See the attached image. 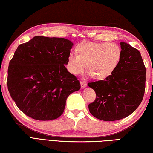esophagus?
Instances as JSON below:
<instances>
[{
  "label": "esophagus",
  "instance_id": "esophagus-1",
  "mask_svg": "<svg viewBox=\"0 0 153 153\" xmlns=\"http://www.w3.org/2000/svg\"><path fill=\"white\" fill-rule=\"evenodd\" d=\"M86 86H87V85H86V82L83 81L80 82V86H81V88H85V87H86Z\"/></svg>",
  "mask_w": 153,
  "mask_h": 153
}]
</instances>
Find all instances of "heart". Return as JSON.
<instances>
[{"label": "heart", "mask_w": 153, "mask_h": 153, "mask_svg": "<svg viewBox=\"0 0 153 153\" xmlns=\"http://www.w3.org/2000/svg\"><path fill=\"white\" fill-rule=\"evenodd\" d=\"M76 53H71L67 62L68 71L73 74L86 67L89 76L104 79L112 74L121 57L120 48L115 43L82 41L77 45Z\"/></svg>", "instance_id": "heart-1"}]
</instances>
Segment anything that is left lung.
Returning a JSON list of instances; mask_svg holds the SVG:
<instances>
[{
	"label": "left lung",
	"instance_id": "8db88e82",
	"mask_svg": "<svg viewBox=\"0 0 153 153\" xmlns=\"http://www.w3.org/2000/svg\"><path fill=\"white\" fill-rule=\"evenodd\" d=\"M120 45L121 57L111 75L88 84L97 95L88 105L89 111L104 121L129 116L142 102L145 91L146 68L140 53L126 42Z\"/></svg>",
	"mask_w": 153,
	"mask_h": 153
}]
</instances>
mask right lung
<instances>
[{"instance_id": "1", "label": "right lung", "mask_w": 153, "mask_h": 153, "mask_svg": "<svg viewBox=\"0 0 153 153\" xmlns=\"http://www.w3.org/2000/svg\"><path fill=\"white\" fill-rule=\"evenodd\" d=\"M73 46L64 38L36 36L16 48L7 86L23 113L39 120L56 119L63 113L68 97L80 88L65 66Z\"/></svg>"}]
</instances>
